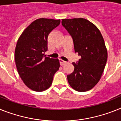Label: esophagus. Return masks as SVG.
Here are the masks:
<instances>
[{
	"label": "esophagus",
	"mask_w": 121,
	"mask_h": 121,
	"mask_svg": "<svg viewBox=\"0 0 121 121\" xmlns=\"http://www.w3.org/2000/svg\"><path fill=\"white\" fill-rule=\"evenodd\" d=\"M59 62H60V65L61 66H63V65H65L66 64V61H63V60H61V59H60V60H59Z\"/></svg>",
	"instance_id": "1"
}]
</instances>
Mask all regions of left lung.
Segmentation results:
<instances>
[{
  "mask_svg": "<svg viewBox=\"0 0 121 121\" xmlns=\"http://www.w3.org/2000/svg\"><path fill=\"white\" fill-rule=\"evenodd\" d=\"M61 24L73 39L75 53L81 57L73 63L74 70L67 76L68 81L76 91H88L100 81L107 61L103 36L97 26L84 18L63 19Z\"/></svg>",
  "mask_w": 121,
  "mask_h": 121,
  "instance_id": "left-lung-1",
  "label": "left lung"
}]
</instances>
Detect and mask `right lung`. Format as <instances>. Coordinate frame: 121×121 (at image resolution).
<instances>
[{"label": "right lung", "mask_w": 121, "mask_h": 121, "mask_svg": "<svg viewBox=\"0 0 121 121\" xmlns=\"http://www.w3.org/2000/svg\"><path fill=\"white\" fill-rule=\"evenodd\" d=\"M60 23V20L39 18L24 29L17 42L15 60L17 71L29 89L42 92L48 89L59 69L58 59L44 56L48 50V34Z\"/></svg>", "instance_id": "add662e5"}]
</instances>
